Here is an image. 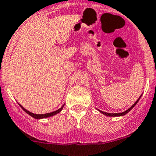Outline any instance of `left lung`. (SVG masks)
<instances>
[{"instance_id":"1","label":"left lung","mask_w":156,"mask_h":156,"mask_svg":"<svg viewBox=\"0 0 156 156\" xmlns=\"http://www.w3.org/2000/svg\"><path fill=\"white\" fill-rule=\"evenodd\" d=\"M140 97H141V96H140ZM140 97L138 99V100H136V103H135V104H134L133 105H132V106L130 108H128L127 110H126L125 112H121V113H108V112H102V111H100V110H99V112H100L103 113L104 115H107V116H121V115H124L125 114H127V113L129 111H131L132 108H133L134 107H135V105H136V104H137V102H138L139 100H140Z\"/></svg>"}]
</instances>
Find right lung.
<instances>
[{
	"label": "right lung",
	"instance_id": "obj_1",
	"mask_svg": "<svg viewBox=\"0 0 156 156\" xmlns=\"http://www.w3.org/2000/svg\"><path fill=\"white\" fill-rule=\"evenodd\" d=\"M20 106L21 107V108L23 109V110L26 113H28L29 115H30L31 116L33 117V118H35V119H43V118H47V117H50V116H52V115H56V114H57V113H59L60 112H61V110L63 109V107H64V105H63L61 108H60V109H58V110L55 111V112H50V113H46V114H34V113H32L30 112H29V111H27L26 109L24 108L20 104Z\"/></svg>",
	"mask_w": 156,
	"mask_h": 156
}]
</instances>
